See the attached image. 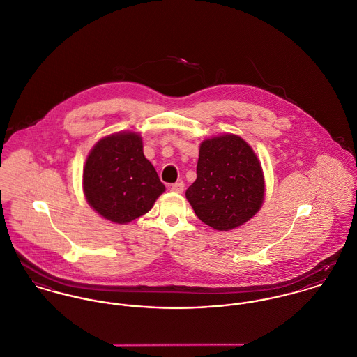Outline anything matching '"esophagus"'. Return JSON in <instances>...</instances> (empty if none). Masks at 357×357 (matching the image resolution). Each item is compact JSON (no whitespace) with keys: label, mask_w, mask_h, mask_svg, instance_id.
Here are the masks:
<instances>
[{"label":"esophagus","mask_w":357,"mask_h":357,"mask_svg":"<svg viewBox=\"0 0 357 357\" xmlns=\"http://www.w3.org/2000/svg\"><path fill=\"white\" fill-rule=\"evenodd\" d=\"M170 191H172V192H176V194H181V192L184 191V183H183V181H178V183L172 184Z\"/></svg>","instance_id":"34e87169"}]
</instances>
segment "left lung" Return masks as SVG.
<instances>
[{"instance_id":"8db88e82","label":"left lung","mask_w":357,"mask_h":357,"mask_svg":"<svg viewBox=\"0 0 357 357\" xmlns=\"http://www.w3.org/2000/svg\"><path fill=\"white\" fill-rule=\"evenodd\" d=\"M185 196L197 218L217 230H230L252 218L263 203L264 180L254 150L236 135L200 144L196 180Z\"/></svg>"}]
</instances>
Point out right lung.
<instances>
[{
	"label": "right lung",
	"mask_w": 357,
	"mask_h": 357,
	"mask_svg": "<svg viewBox=\"0 0 357 357\" xmlns=\"http://www.w3.org/2000/svg\"><path fill=\"white\" fill-rule=\"evenodd\" d=\"M83 185L90 206L117 224L144 215L165 191L154 166L143 154L140 136L132 132L98 142L86 161Z\"/></svg>",
	"instance_id": "obj_1"
}]
</instances>
